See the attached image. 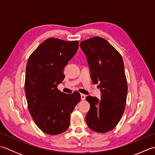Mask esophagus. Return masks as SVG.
Segmentation results:
<instances>
[{"label":"esophagus","instance_id":"esophagus-1","mask_svg":"<svg viewBox=\"0 0 155 155\" xmlns=\"http://www.w3.org/2000/svg\"><path fill=\"white\" fill-rule=\"evenodd\" d=\"M81 100L82 101H84L85 100V98H86V95L84 94H81Z\"/></svg>","mask_w":155,"mask_h":155}]
</instances>
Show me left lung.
<instances>
[{"label":"left lung","mask_w":155,"mask_h":155,"mask_svg":"<svg viewBox=\"0 0 155 155\" xmlns=\"http://www.w3.org/2000/svg\"><path fill=\"white\" fill-rule=\"evenodd\" d=\"M80 47L87 56L91 80L101 93L100 99L86 97L90 103L87 124L95 132L105 133L117 126L125 108L128 88L123 58L101 37L82 41Z\"/></svg>","instance_id":"left-lung-1"}]
</instances>
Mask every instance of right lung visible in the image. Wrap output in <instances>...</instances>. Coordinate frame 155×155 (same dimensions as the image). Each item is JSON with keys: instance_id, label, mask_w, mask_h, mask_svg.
Returning <instances> with one entry per match:
<instances>
[{"instance_id": "right-lung-1", "label": "right lung", "mask_w": 155, "mask_h": 155, "mask_svg": "<svg viewBox=\"0 0 155 155\" xmlns=\"http://www.w3.org/2000/svg\"><path fill=\"white\" fill-rule=\"evenodd\" d=\"M78 42L49 38L29 57L25 89L28 110L40 129L51 135L65 132L71 114L81 101L78 92L61 93L57 86L64 80V68L74 57Z\"/></svg>"}]
</instances>
